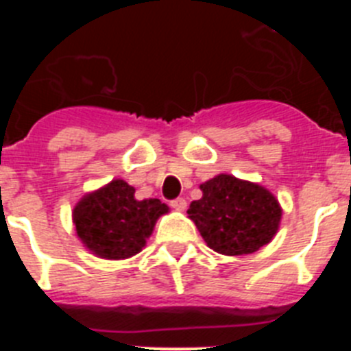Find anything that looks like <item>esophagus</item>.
<instances>
[{
  "instance_id": "obj_1",
  "label": "esophagus",
  "mask_w": 351,
  "mask_h": 351,
  "mask_svg": "<svg viewBox=\"0 0 351 351\" xmlns=\"http://www.w3.org/2000/svg\"><path fill=\"white\" fill-rule=\"evenodd\" d=\"M170 206H172L176 210H184L186 209V200H184V198H173L172 202H170Z\"/></svg>"
}]
</instances>
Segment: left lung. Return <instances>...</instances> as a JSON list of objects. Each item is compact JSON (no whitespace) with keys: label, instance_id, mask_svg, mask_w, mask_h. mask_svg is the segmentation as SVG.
<instances>
[{"label":"left lung","instance_id":"left-lung-1","mask_svg":"<svg viewBox=\"0 0 351 351\" xmlns=\"http://www.w3.org/2000/svg\"><path fill=\"white\" fill-rule=\"evenodd\" d=\"M200 190L202 198L190 204L188 214L207 246L221 255H251L280 228L278 198L256 182L219 173Z\"/></svg>","mask_w":351,"mask_h":351}]
</instances>
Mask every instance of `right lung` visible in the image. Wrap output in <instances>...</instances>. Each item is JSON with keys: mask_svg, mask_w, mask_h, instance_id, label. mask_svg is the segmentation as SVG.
I'll list each match as a JSON object with an SVG mask.
<instances>
[{"mask_svg": "<svg viewBox=\"0 0 351 351\" xmlns=\"http://www.w3.org/2000/svg\"><path fill=\"white\" fill-rule=\"evenodd\" d=\"M169 213L158 198H135V188L123 179H114L100 190L80 198L73 209L77 237L107 260L130 258L145 246L156 219Z\"/></svg>", "mask_w": 351, "mask_h": 351, "instance_id": "right-lung-1", "label": "right lung"}]
</instances>
